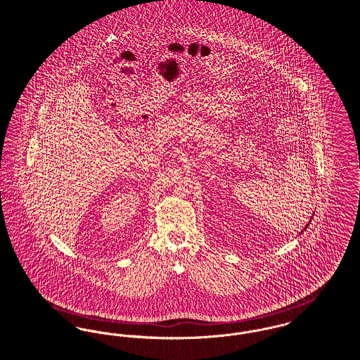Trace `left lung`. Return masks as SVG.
<instances>
[{"instance_id": "1", "label": "left lung", "mask_w": 360, "mask_h": 360, "mask_svg": "<svg viewBox=\"0 0 360 360\" xmlns=\"http://www.w3.org/2000/svg\"><path fill=\"white\" fill-rule=\"evenodd\" d=\"M307 227H309V224H307V226H306V227H304V230H306V229H307Z\"/></svg>"}]
</instances>
